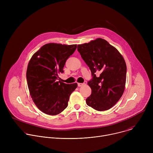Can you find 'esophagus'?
<instances>
[{
    "mask_svg": "<svg viewBox=\"0 0 153 153\" xmlns=\"http://www.w3.org/2000/svg\"><path fill=\"white\" fill-rule=\"evenodd\" d=\"M78 86H82L84 85V83H78Z\"/></svg>",
    "mask_w": 153,
    "mask_h": 153,
    "instance_id": "obj_1",
    "label": "esophagus"
}]
</instances>
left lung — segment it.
I'll list each match as a JSON object with an SVG mask.
<instances>
[{
  "mask_svg": "<svg viewBox=\"0 0 153 153\" xmlns=\"http://www.w3.org/2000/svg\"><path fill=\"white\" fill-rule=\"evenodd\" d=\"M77 51L93 76L88 82L91 94L86 99V104L97 111L109 110L119 101L125 90L126 65L123 56L102 38L78 45Z\"/></svg>",
  "mask_w": 153,
  "mask_h": 153,
  "instance_id": "obj_1",
  "label": "left lung"
}]
</instances>
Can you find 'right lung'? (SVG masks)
<instances>
[{"mask_svg": "<svg viewBox=\"0 0 153 153\" xmlns=\"http://www.w3.org/2000/svg\"><path fill=\"white\" fill-rule=\"evenodd\" d=\"M76 48V44L47 43L30 60L27 70L28 89L34 103L43 113L54 116L67 107L77 83L67 84L57 80L64 72L65 62Z\"/></svg>", "mask_w": 153, "mask_h": 153, "instance_id": "add662e5", "label": "right lung"}]
</instances>
